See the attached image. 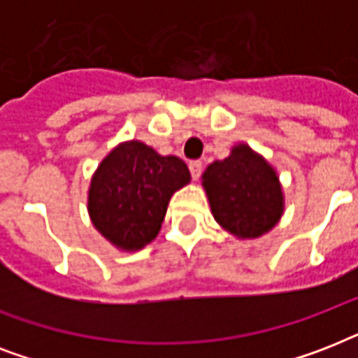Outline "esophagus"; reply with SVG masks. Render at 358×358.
<instances>
[{
    "label": "esophagus",
    "mask_w": 358,
    "mask_h": 358,
    "mask_svg": "<svg viewBox=\"0 0 358 358\" xmlns=\"http://www.w3.org/2000/svg\"><path fill=\"white\" fill-rule=\"evenodd\" d=\"M189 173L193 180H199L202 174V163L201 162H191L189 163Z\"/></svg>",
    "instance_id": "1"
}]
</instances>
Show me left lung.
Returning <instances> with one entry per match:
<instances>
[{
	"instance_id": "obj_1",
	"label": "left lung",
	"mask_w": 358,
	"mask_h": 358,
	"mask_svg": "<svg viewBox=\"0 0 358 358\" xmlns=\"http://www.w3.org/2000/svg\"><path fill=\"white\" fill-rule=\"evenodd\" d=\"M202 187L213 219L238 239L260 238L282 217L284 193L277 171L245 143L208 165Z\"/></svg>"
}]
</instances>
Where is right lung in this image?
<instances>
[{
  "mask_svg": "<svg viewBox=\"0 0 358 358\" xmlns=\"http://www.w3.org/2000/svg\"><path fill=\"white\" fill-rule=\"evenodd\" d=\"M189 182L180 157L162 156L143 141H124L92 174L87 210L109 243L134 252L156 239L171 196Z\"/></svg>",
  "mask_w": 358,
  "mask_h": 358,
  "instance_id": "right-lung-1",
  "label": "right lung"
}]
</instances>
